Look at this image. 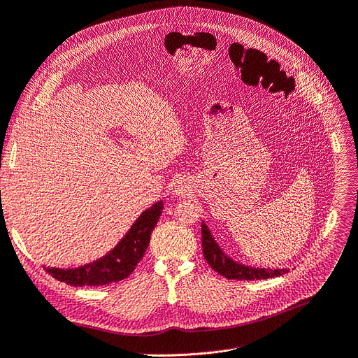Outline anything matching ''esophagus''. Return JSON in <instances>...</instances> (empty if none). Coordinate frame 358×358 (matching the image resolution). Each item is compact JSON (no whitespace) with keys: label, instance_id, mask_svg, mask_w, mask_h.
I'll list each match as a JSON object with an SVG mask.
<instances>
[{"label":"esophagus","instance_id":"esophagus-1","mask_svg":"<svg viewBox=\"0 0 358 358\" xmlns=\"http://www.w3.org/2000/svg\"><path fill=\"white\" fill-rule=\"evenodd\" d=\"M184 192H186V186H182V184H180V186L177 187V193H178V194H182Z\"/></svg>","mask_w":358,"mask_h":358}]
</instances>
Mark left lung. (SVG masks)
Returning <instances> with one entry per match:
<instances>
[{
  "instance_id": "1",
  "label": "left lung",
  "mask_w": 358,
  "mask_h": 358,
  "mask_svg": "<svg viewBox=\"0 0 358 358\" xmlns=\"http://www.w3.org/2000/svg\"><path fill=\"white\" fill-rule=\"evenodd\" d=\"M202 248L205 259L213 270L218 274L227 277V279L236 280H261V279H271V277H279L287 273V268H258L249 267L242 262H237L230 258L224 250L220 248L217 241L214 239L213 233L208 229L205 222H202Z\"/></svg>"
}]
</instances>
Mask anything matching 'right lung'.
Returning a JSON list of instances; mask_svg holds the SVG:
<instances>
[{
  "instance_id": "right-lung-1",
  "label": "right lung",
  "mask_w": 358,
  "mask_h": 358,
  "mask_svg": "<svg viewBox=\"0 0 358 358\" xmlns=\"http://www.w3.org/2000/svg\"><path fill=\"white\" fill-rule=\"evenodd\" d=\"M162 201L145 209L121 242L104 257L78 268L45 267L47 273L71 286H103L127 279L148 249L152 231L162 214Z\"/></svg>"
}]
</instances>
